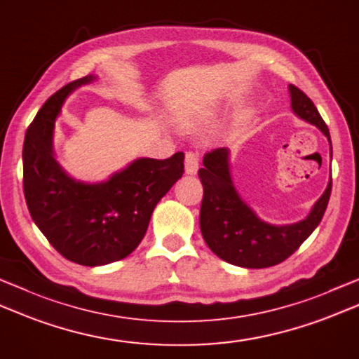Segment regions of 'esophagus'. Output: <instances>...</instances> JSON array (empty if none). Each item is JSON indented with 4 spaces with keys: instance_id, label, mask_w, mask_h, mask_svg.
Segmentation results:
<instances>
[{
    "instance_id": "esophagus-1",
    "label": "esophagus",
    "mask_w": 359,
    "mask_h": 359,
    "mask_svg": "<svg viewBox=\"0 0 359 359\" xmlns=\"http://www.w3.org/2000/svg\"><path fill=\"white\" fill-rule=\"evenodd\" d=\"M199 170V157L194 152L185 154V172L187 174H196Z\"/></svg>"
}]
</instances>
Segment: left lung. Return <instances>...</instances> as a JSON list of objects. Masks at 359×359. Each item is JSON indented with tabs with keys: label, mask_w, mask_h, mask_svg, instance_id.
Listing matches in <instances>:
<instances>
[{
	"label": "left lung",
	"mask_w": 359,
	"mask_h": 359,
	"mask_svg": "<svg viewBox=\"0 0 359 359\" xmlns=\"http://www.w3.org/2000/svg\"><path fill=\"white\" fill-rule=\"evenodd\" d=\"M290 93L294 114L320 129L332 146L327 124L313 101L296 86H290ZM198 174L203 187L199 216L203 240L224 262L249 269L271 268L291 257L319 226L332 194L330 179L324 194L305 219L272 226L259 219L236 193L230 177L227 147L207 152Z\"/></svg>",
	"instance_id": "left-lung-1"
}]
</instances>
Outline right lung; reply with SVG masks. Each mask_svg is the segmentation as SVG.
<instances>
[{
  "label": "right lung",
  "mask_w": 359,
  "mask_h": 359,
  "mask_svg": "<svg viewBox=\"0 0 359 359\" xmlns=\"http://www.w3.org/2000/svg\"><path fill=\"white\" fill-rule=\"evenodd\" d=\"M95 79L90 74L55 91L23 144V191L32 221L62 257L82 266L114 263L138 248L154 208L184 174L185 158L184 152L137 158L100 184L69 177L54 158V121L68 95Z\"/></svg>",
  "instance_id": "obj_1"
}]
</instances>
